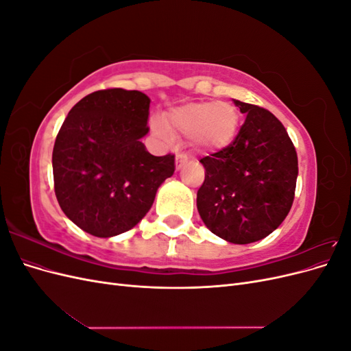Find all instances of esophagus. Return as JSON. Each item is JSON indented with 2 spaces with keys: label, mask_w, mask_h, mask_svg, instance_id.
<instances>
[{
  "label": "esophagus",
  "mask_w": 351,
  "mask_h": 351,
  "mask_svg": "<svg viewBox=\"0 0 351 351\" xmlns=\"http://www.w3.org/2000/svg\"><path fill=\"white\" fill-rule=\"evenodd\" d=\"M186 164H187V156H186V155L180 154V155L176 156V168H177V169L183 168Z\"/></svg>",
  "instance_id": "obj_1"
}]
</instances>
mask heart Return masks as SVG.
<instances>
[{
	"instance_id": "1",
	"label": "heart",
	"mask_w": 351,
	"mask_h": 351,
	"mask_svg": "<svg viewBox=\"0 0 351 351\" xmlns=\"http://www.w3.org/2000/svg\"><path fill=\"white\" fill-rule=\"evenodd\" d=\"M240 115L228 102H187L164 114V123L151 121V129L162 142L171 141V133L192 137L204 149L218 152L234 142L239 130Z\"/></svg>"
}]
</instances>
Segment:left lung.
<instances>
[{"instance_id": "1", "label": "left lung", "mask_w": 351, "mask_h": 351, "mask_svg": "<svg viewBox=\"0 0 351 351\" xmlns=\"http://www.w3.org/2000/svg\"><path fill=\"white\" fill-rule=\"evenodd\" d=\"M232 101L247 114L246 120L227 149L200 159L205 182L196 205L215 236L247 244L269 236L289 215L299 167L277 117L258 105Z\"/></svg>"}]
</instances>
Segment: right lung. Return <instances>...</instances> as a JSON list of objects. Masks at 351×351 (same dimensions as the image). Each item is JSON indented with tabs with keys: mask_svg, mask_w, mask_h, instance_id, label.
Listing matches in <instances>:
<instances>
[{
	"mask_svg": "<svg viewBox=\"0 0 351 351\" xmlns=\"http://www.w3.org/2000/svg\"><path fill=\"white\" fill-rule=\"evenodd\" d=\"M149 105L139 90H97L74 105L57 134V200L70 221L95 237L132 230L174 174V155L154 156L141 141L149 132Z\"/></svg>",
	"mask_w": 351,
	"mask_h": 351,
	"instance_id": "right-lung-1",
	"label": "right lung"
}]
</instances>
